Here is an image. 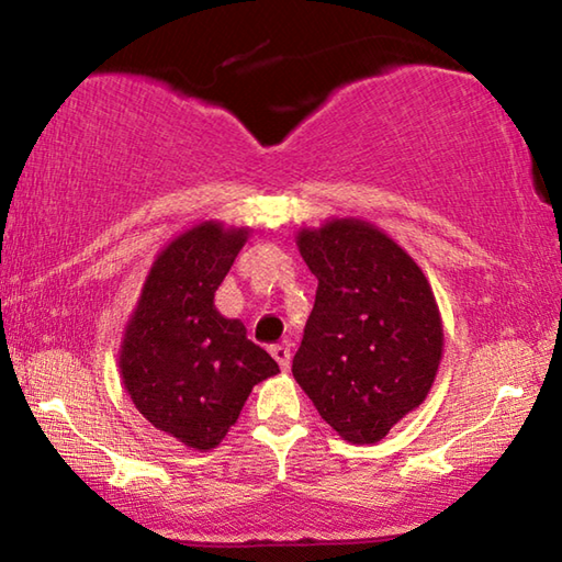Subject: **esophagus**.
<instances>
[{
    "label": "esophagus",
    "instance_id": "34e87169",
    "mask_svg": "<svg viewBox=\"0 0 562 562\" xmlns=\"http://www.w3.org/2000/svg\"><path fill=\"white\" fill-rule=\"evenodd\" d=\"M272 357L278 359V364L284 369V372H288L290 369V347L288 345H278V347H272Z\"/></svg>",
    "mask_w": 562,
    "mask_h": 562
}]
</instances>
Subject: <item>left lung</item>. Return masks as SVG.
<instances>
[{
  "mask_svg": "<svg viewBox=\"0 0 562 562\" xmlns=\"http://www.w3.org/2000/svg\"><path fill=\"white\" fill-rule=\"evenodd\" d=\"M317 297L292 374L349 443H376L424 404L443 355L441 312L402 245L359 217L297 233Z\"/></svg>",
  "mask_w": 562,
  "mask_h": 562,
  "instance_id": "8db88e82",
  "label": "left lung"
}]
</instances>
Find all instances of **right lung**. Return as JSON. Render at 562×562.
Listing matches in <instances>:
<instances>
[{
	"instance_id": "obj_1",
	"label": "right lung",
	"mask_w": 562,
	"mask_h": 562,
	"mask_svg": "<svg viewBox=\"0 0 562 562\" xmlns=\"http://www.w3.org/2000/svg\"><path fill=\"white\" fill-rule=\"evenodd\" d=\"M250 227L203 221L156 255L123 329L119 369L131 402L158 431L211 451L237 422L252 386L280 372L240 319L215 310Z\"/></svg>"
}]
</instances>
